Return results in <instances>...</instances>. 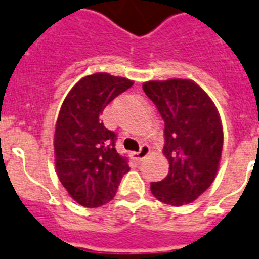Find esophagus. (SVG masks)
<instances>
[{
    "label": "esophagus",
    "instance_id": "obj_1",
    "mask_svg": "<svg viewBox=\"0 0 259 259\" xmlns=\"http://www.w3.org/2000/svg\"><path fill=\"white\" fill-rule=\"evenodd\" d=\"M150 151H151L150 147L146 146V144H143L138 152H132V156H134V159H135L136 162H142L143 159L146 158L147 155L150 154Z\"/></svg>",
    "mask_w": 259,
    "mask_h": 259
}]
</instances>
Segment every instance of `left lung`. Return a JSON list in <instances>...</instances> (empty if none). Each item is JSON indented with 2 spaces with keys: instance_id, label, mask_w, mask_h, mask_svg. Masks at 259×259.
<instances>
[{
  "instance_id": "left-lung-1",
  "label": "left lung",
  "mask_w": 259,
  "mask_h": 259,
  "mask_svg": "<svg viewBox=\"0 0 259 259\" xmlns=\"http://www.w3.org/2000/svg\"><path fill=\"white\" fill-rule=\"evenodd\" d=\"M143 91L154 101L164 120L163 155L168 175L151 183L158 200L183 206L199 198L218 174L223 128L214 101L188 78L151 80Z\"/></svg>"
}]
</instances>
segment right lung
Returning <instances> with one entry per match:
<instances>
[{
    "instance_id": "right-lung-1",
    "label": "right lung",
    "mask_w": 259,
    "mask_h": 259,
    "mask_svg": "<svg viewBox=\"0 0 259 259\" xmlns=\"http://www.w3.org/2000/svg\"><path fill=\"white\" fill-rule=\"evenodd\" d=\"M134 81L96 72L80 78L64 99L56 121L53 148L56 172L74 202L100 207L113 199L128 158L115 148V132L100 116L111 101Z\"/></svg>"
}]
</instances>
